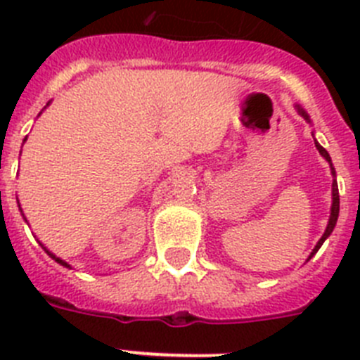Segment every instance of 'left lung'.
Returning <instances> with one entry per match:
<instances>
[{
    "instance_id": "1",
    "label": "left lung",
    "mask_w": 360,
    "mask_h": 360,
    "mask_svg": "<svg viewBox=\"0 0 360 360\" xmlns=\"http://www.w3.org/2000/svg\"><path fill=\"white\" fill-rule=\"evenodd\" d=\"M297 110H299V113H301V115H303L304 119L308 120V115H307V113H304V111L301 110V108H299V106H297ZM316 146H317V149H319L321 155H323V157L330 162V165H332V160H330L328 151H326V149H324L323 146H321V144H317V142H316ZM332 173L335 174V169H333V165H332ZM332 195H333V203H332V214H330L328 227H326V231H324V234H323V238H321V240H319V243L316 245V249H314V252L310 254V257L314 256V254H316L317 250L321 249V245L324 243V240H326V238H328L330 234H332L333 227H335V224H337V218H339V189H337V182H335V180H333V184H332Z\"/></svg>"
}]
</instances>
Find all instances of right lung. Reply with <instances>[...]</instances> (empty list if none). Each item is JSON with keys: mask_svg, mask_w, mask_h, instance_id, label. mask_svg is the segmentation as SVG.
<instances>
[{"mask_svg": "<svg viewBox=\"0 0 360 360\" xmlns=\"http://www.w3.org/2000/svg\"><path fill=\"white\" fill-rule=\"evenodd\" d=\"M46 252H49V250H46ZM49 256H52V257H53V259H56V262H57V263H61V265H63V266H68V263H65V262H63V259H59V257H56V256H53V254H50V252H49Z\"/></svg>", "mask_w": 360, "mask_h": 360, "instance_id": "obj_1", "label": "right lung"}]
</instances>
